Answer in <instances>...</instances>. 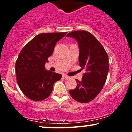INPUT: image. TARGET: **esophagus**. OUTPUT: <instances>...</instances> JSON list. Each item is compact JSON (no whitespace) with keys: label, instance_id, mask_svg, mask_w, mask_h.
<instances>
[{"label":"esophagus","instance_id":"esophagus-1","mask_svg":"<svg viewBox=\"0 0 132 132\" xmlns=\"http://www.w3.org/2000/svg\"><path fill=\"white\" fill-rule=\"evenodd\" d=\"M63 78H64V79H69V76H68L67 75H63Z\"/></svg>","mask_w":132,"mask_h":132}]
</instances>
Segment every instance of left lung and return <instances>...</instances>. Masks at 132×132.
I'll return each instance as SVG.
<instances>
[{"label": "left lung", "mask_w": 132, "mask_h": 132, "mask_svg": "<svg viewBox=\"0 0 132 132\" xmlns=\"http://www.w3.org/2000/svg\"><path fill=\"white\" fill-rule=\"evenodd\" d=\"M66 37L78 42L79 63L81 69L85 71L81 81L76 80V87L69 90V94L76 101L89 102L99 94L107 79L109 69L108 55L101 43L89 31H71Z\"/></svg>", "instance_id": "8db88e82"}]
</instances>
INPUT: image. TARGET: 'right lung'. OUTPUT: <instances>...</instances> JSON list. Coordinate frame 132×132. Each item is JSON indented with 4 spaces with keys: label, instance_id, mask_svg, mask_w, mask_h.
Wrapping results in <instances>:
<instances>
[{
    "label": "right lung",
    "instance_id": "obj_1",
    "mask_svg": "<svg viewBox=\"0 0 132 132\" xmlns=\"http://www.w3.org/2000/svg\"><path fill=\"white\" fill-rule=\"evenodd\" d=\"M66 32L41 33L23 48L15 63L16 81L27 97L35 101L46 99L54 82L62 75L45 69V63L52 55L54 46Z\"/></svg>",
    "mask_w": 132,
    "mask_h": 132
}]
</instances>
